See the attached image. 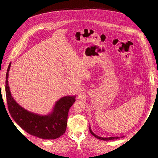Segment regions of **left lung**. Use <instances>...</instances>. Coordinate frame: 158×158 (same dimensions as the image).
Returning <instances> with one entry per match:
<instances>
[{
	"mask_svg": "<svg viewBox=\"0 0 158 158\" xmlns=\"http://www.w3.org/2000/svg\"><path fill=\"white\" fill-rule=\"evenodd\" d=\"M89 132L90 133L92 134L93 136H94L95 138H97V139H101V140H104V141H107V140H111V139H117L118 138H123L124 137V136H111V137H109V138H104V137H101V136H97V135H95L94 132L92 131V129H91V127L90 126L89 127Z\"/></svg>",
	"mask_w": 158,
	"mask_h": 158,
	"instance_id": "left-lung-1",
	"label": "left lung"
}]
</instances>
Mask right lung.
I'll list each match as a JSON object with an SVG mask.
<instances>
[{
  "mask_svg": "<svg viewBox=\"0 0 158 158\" xmlns=\"http://www.w3.org/2000/svg\"><path fill=\"white\" fill-rule=\"evenodd\" d=\"M11 63L7 70L6 95L8 110L13 119L25 131L31 135L45 139H54L62 136L66 131L67 118L70 107L76 101V96H65L56 102L52 111L42 115L27 111L13 98L8 77Z\"/></svg>",
  "mask_w": 158,
  "mask_h": 158,
  "instance_id": "obj_1",
  "label": "right lung"
}]
</instances>
